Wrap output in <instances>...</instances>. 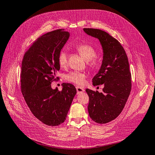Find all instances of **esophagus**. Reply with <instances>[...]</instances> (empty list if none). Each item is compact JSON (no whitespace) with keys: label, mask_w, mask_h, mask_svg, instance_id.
Masks as SVG:
<instances>
[{"label":"esophagus","mask_w":155,"mask_h":155,"mask_svg":"<svg viewBox=\"0 0 155 155\" xmlns=\"http://www.w3.org/2000/svg\"><path fill=\"white\" fill-rule=\"evenodd\" d=\"M76 90H77V94H81V93L84 92L85 91L83 87H80V86H77L76 87Z\"/></svg>","instance_id":"34e87169"}]
</instances>
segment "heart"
Here are the masks:
<instances>
[{
  "instance_id": "obj_1",
  "label": "heart",
  "mask_w": 155,
  "mask_h": 155,
  "mask_svg": "<svg viewBox=\"0 0 155 155\" xmlns=\"http://www.w3.org/2000/svg\"><path fill=\"white\" fill-rule=\"evenodd\" d=\"M79 54L87 61L89 67L91 69H95L100 62L99 58L96 56V51L94 47L87 44H82L75 47ZM58 64L60 68H65L67 66L68 58L66 52L61 50L58 55ZM86 75L80 72L71 71L65 75V78L68 81L78 85H83L85 81Z\"/></svg>"
}]
</instances>
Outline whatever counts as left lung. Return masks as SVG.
I'll use <instances>...</instances> for the list:
<instances>
[{
  "label": "left lung",
  "mask_w": 155,
  "mask_h": 155,
  "mask_svg": "<svg viewBox=\"0 0 155 155\" xmlns=\"http://www.w3.org/2000/svg\"><path fill=\"white\" fill-rule=\"evenodd\" d=\"M88 35L100 42L104 56L100 70L92 80L93 85L104 84L103 92L85 89L89 96L88 112L97 123H107L123 111L131 90V74L125 51L117 40L105 31L84 28Z\"/></svg>",
  "instance_id": "8db88e82"
}]
</instances>
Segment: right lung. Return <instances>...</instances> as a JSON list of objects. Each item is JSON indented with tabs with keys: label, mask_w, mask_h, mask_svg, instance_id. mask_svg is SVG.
<instances>
[{
	"label": "right lung",
	"mask_w": 155,
	"mask_h": 155,
	"mask_svg": "<svg viewBox=\"0 0 155 155\" xmlns=\"http://www.w3.org/2000/svg\"><path fill=\"white\" fill-rule=\"evenodd\" d=\"M69 37L70 33L64 29L44 34L26 51L22 61L20 82L24 98L33 115L49 126L65 121L77 92L74 85L68 83L63 84L61 91L51 87L60 69L58 55Z\"/></svg>",
	"instance_id": "obj_1"
}]
</instances>
